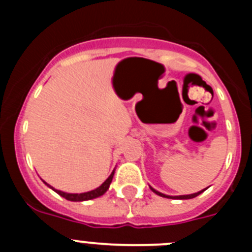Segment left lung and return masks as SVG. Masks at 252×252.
<instances>
[{"label":"left lung","instance_id":"1","mask_svg":"<svg viewBox=\"0 0 252 252\" xmlns=\"http://www.w3.org/2000/svg\"><path fill=\"white\" fill-rule=\"evenodd\" d=\"M151 190H153L154 193H157L158 195H160V197H164V198H178V199H190V198H194L197 197V195L201 194L202 192H204V189L203 190H201V192H198V193H193V194H187V195H178V197H170V195H165V194H162V193L158 192V190H155V189L151 188Z\"/></svg>","mask_w":252,"mask_h":252}]
</instances>
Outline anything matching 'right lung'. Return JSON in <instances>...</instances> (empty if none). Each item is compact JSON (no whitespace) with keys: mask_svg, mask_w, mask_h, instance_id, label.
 <instances>
[{"mask_svg":"<svg viewBox=\"0 0 252 252\" xmlns=\"http://www.w3.org/2000/svg\"><path fill=\"white\" fill-rule=\"evenodd\" d=\"M113 174H115V171H112V174L110 175V177L107 178L106 180H104V183L102 184L101 187H98L97 189H94V190H91V192H87V193H81V194H72V193H64L62 192V190H58V189H54L55 192L58 193L59 195H62V197H64L65 199H68V201H73V202H81V201H90V199H93V198H97L99 197V195L104 194V193L107 192V189L110 188V184L111 182H112V178H113ZM50 187V186H49ZM51 188V187H50Z\"/></svg>","mask_w":252,"mask_h":252,"instance_id":"add662e5","label":"right lung"}]
</instances>
